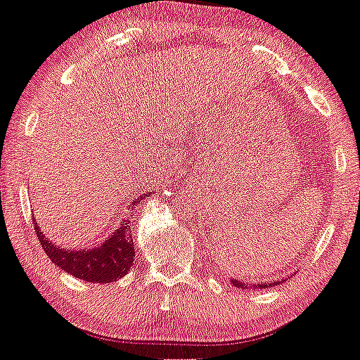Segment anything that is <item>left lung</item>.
Segmentation results:
<instances>
[{
  "label": "left lung",
  "instance_id": "1",
  "mask_svg": "<svg viewBox=\"0 0 360 360\" xmlns=\"http://www.w3.org/2000/svg\"><path fill=\"white\" fill-rule=\"evenodd\" d=\"M290 278V276H288ZM287 278V280H288ZM285 278H281V280H273V281H257V283H249V281H240L238 278H230V283L233 285L235 288H243V290H262V288H269V287H274V285L278 283H283Z\"/></svg>",
  "mask_w": 360,
  "mask_h": 360
}]
</instances>
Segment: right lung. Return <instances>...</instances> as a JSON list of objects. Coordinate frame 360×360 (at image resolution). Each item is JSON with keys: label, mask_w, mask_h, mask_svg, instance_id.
Returning <instances> with one entry per match:
<instances>
[{"label": "right lung", "mask_w": 360, "mask_h": 360, "mask_svg": "<svg viewBox=\"0 0 360 360\" xmlns=\"http://www.w3.org/2000/svg\"><path fill=\"white\" fill-rule=\"evenodd\" d=\"M148 195L149 192H142L134 200L132 206H137ZM34 226H36L37 237H39L41 245L44 247L49 259L63 271L70 273L79 280L92 281V283H111V281L123 278L132 269L135 249L132 235H130L132 225L127 218L120 219L113 233L106 237V240H101L98 245H92L89 249L87 247L70 249V247L56 245L42 233L36 219H34Z\"/></svg>", "instance_id": "right-lung-1"}]
</instances>
